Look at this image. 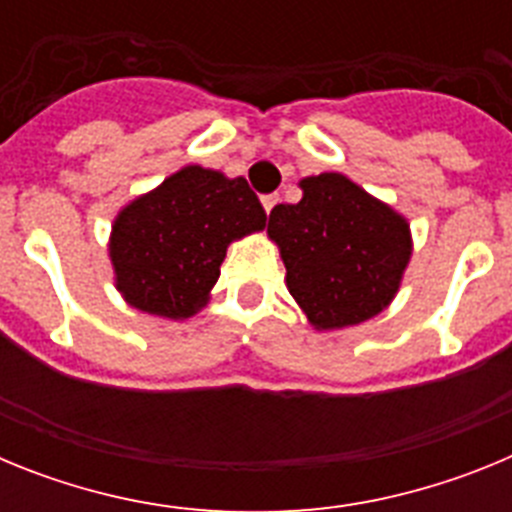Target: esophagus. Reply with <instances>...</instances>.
<instances>
[{
    "label": "esophagus",
    "instance_id": "esophagus-1",
    "mask_svg": "<svg viewBox=\"0 0 512 512\" xmlns=\"http://www.w3.org/2000/svg\"><path fill=\"white\" fill-rule=\"evenodd\" d=\"M261 202H264V210L271 212V210H274V207H277L279 194H264V197H261Z\"/></svg>",
    "mask_w": 512,
    "mask_h": 512
}]
</instances>
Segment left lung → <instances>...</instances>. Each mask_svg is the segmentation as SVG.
<instances>
[{
	"mask_svg": "<svg viewBox=\"0 0 512 512\" xmlns=\"http://www.w3.org/2000/svg\"><path fill=\"white\" fill-rule=\"evenodd\" d=\"M297 205H277L269 235L287 287L312 325L343 328L390 305L410 259L408 223L341 174L310 176Z\"/></svg>",
	"mask_w": 512,
	"mask_h": 512,
	"instance_id": "1",
	"label": "left lung"
}]
</instances>
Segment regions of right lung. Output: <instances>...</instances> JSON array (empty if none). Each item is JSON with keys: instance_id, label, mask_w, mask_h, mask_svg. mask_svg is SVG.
Segmentation results:
<instances>
[{"instance_id": "1", "label": "right lung", "mask_w": 512, "mask_h": 512, "mask_svg": "<svg viewBox=\"0 0 512 512\" xmlns=\"http://www.w3.org/2000/svg\"><path fill=\"white\" fill-rule=\"evenodd\" d=\"M264 225V205L243 176L187 166L115 220L117 289L138 310L189 318L220 277L228 243Z\"/></svg>"}]
</instances>
